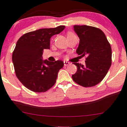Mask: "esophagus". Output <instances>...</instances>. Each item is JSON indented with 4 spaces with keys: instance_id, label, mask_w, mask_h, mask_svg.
<instances>
[{
    "instance_id": "obj_1",
    "label": "esophagus",
    "mask_w": 127,
    "mask_h": 127,
    "mask_svg": "<svg viewBox=\"0 0 127 127\" xmlns=\"http://www.w3.org/2000/svg\"><path fill=\"white\" fill-rule=\"evenodd\" d=\"M70 64V63H69V62H67V61H64V66H68V65Z\"/></svg>"
}]
</instances>
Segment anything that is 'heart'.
<instances>
[{
	"label": "heart",
	"instance_id": "b5f03b06",
	"mask_svg": "<svg viewBox=\"0 0 127 127\" xmlns=\"http://www.w3.org/2000/svg\"><path fill=\"white\" fill-rule=\"evenodd\" d=\"M74 35L75 34L72 32H68L67 34V37H71V36H72V35Z\"/></svg>",
	"mask_w": 127,
	"mask_h": 127
}]
</instances>
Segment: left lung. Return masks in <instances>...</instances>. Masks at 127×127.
<instances>
[{
    "mask_svg": "<svg viewBox=\"0 0 127 127\" xmlns=\"http://www.w3.org/2000/svg\"><path fill=\"white\" fill-rule=\"evenodd\" d=\"M74 30L80 39L76 52L86 57V65L73 63L77 71L72 79L84 87H93L102 81L110 67V44L102 31L97 28L75 25Z\"/></svg>",
    "mask_w": 127,
    "mask_h": 127,
    "instance_id": "left-lung-1",
    "label": "left lung"
}]
</instances>
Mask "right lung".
<instances>
[{
  "instance_id": "1",
  "label": "right lung",
  "mask_w": 127,
  "mask_h": 127,
  "mask_svg": "<svg viewBox=\"0 0 127 127\" xmlns=\"http://www.w3.org/2000/svg\"><path fill=\"white\" fill-rule=\"evenodd\" d=\"M65 26L43 28L27 32L18 40L12 53L16 76L31 91L45 92L55 84L63 61L52 62L42 60L44 49H50L51 37L60 33Z\"/></svg>"
}]
</instances>
